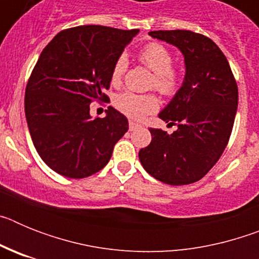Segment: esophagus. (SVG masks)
Segmentation results:
<instances>
[{"instance_id": "34e87169", "label": "esophagus", "mask_w": 259, "mask_h": 259, "mask_svg": "<svg viewBox=\"0 0 259 259\" xmlns=\"http://www.w3.org/2000/svg\"><path fill=\"white\" fill-rule=\"evenodd\" d=\"M137 127H139V124H137V123H135L134 120H130V131H135Z\"/></svg>"}]
</instances>
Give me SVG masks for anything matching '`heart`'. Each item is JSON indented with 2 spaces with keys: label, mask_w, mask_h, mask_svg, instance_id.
Here are the masks:
<instances>
[{
  "label": "heart",
  "mask_w": 259,
  "mask_h": 259,
  "mask_svg": "<svg viewBox=\"0 0 259 259\" xmlns=\"http://www.w3.org/2000/svg\"><path fill=\"white\" fill-rule=\"evenodd\" d=\"M139 58L146 67L154 72L150 87L155 88L158 92L164 96H174L182 85V75L175 67H172V53L167 47L159 42H149L139 53ZM128 66V58L125 54H120L114 62L110 81L113 85L122 83L123 75ZM114 105L122 114L128 118L139 119L144 118L150 113H154L158 109V98L155 95L146 93L140 95L135 92H123L114 100Z\"/></svg>",
  "instance_id": "heart-1"
}]
</instances>
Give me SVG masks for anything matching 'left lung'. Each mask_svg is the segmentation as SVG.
Instances as JSON below:
<instances>
[{"mask_svg":"<svg viewBox=\"0 0 259 259\" xmlns=\"http://www.w3.org/2000/svg\"><path fill=\"white\" fill-rule=\"evenodd\" d=\"M152 37L182 52L180 89L158 116L176 131L149 128L152 141L139 152L148 174L170 185L198 182L221 158L230 140L239 92L230 63L214 41L192 31H153Z\"/></svg>","mask_w":259,"mask_h":259,"instance_id":"1","label":"left lung"}]
</instances>
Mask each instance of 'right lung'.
<instances>
[{
	"label": "right lung",
	"instance_id": "add662e5",
	"mask_svg": "<svg viewBox=\"0 0 259 259\" xmlns=\"http://www.w3.org/2000/svg\"><path fill=\"white\" fill-rule=\"evenodd\" d=\"M139 29L79 26L59 32L41 52L28 80L24 111L41 159L59 175L83 179L102 170L128 120L109 106L93 119L91 102L109 100L114 62Z\"/></svg>",
	"mask_w": 259,
	"mask_h": 259
}]
</instances>
